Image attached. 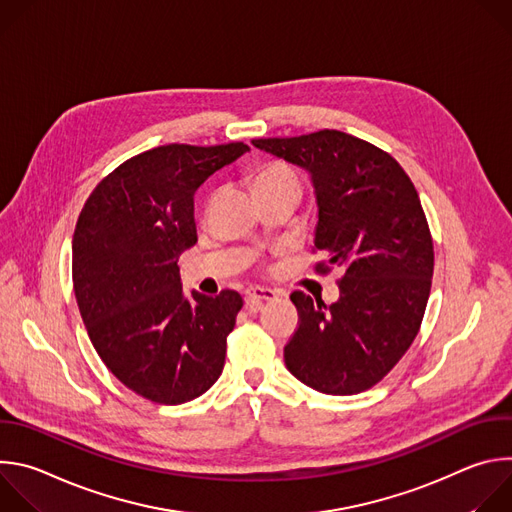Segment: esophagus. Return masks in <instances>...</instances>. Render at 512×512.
Instances as JSON below:
<instances>
[{
	"label": "esophagus",
	"mask_w": 512,
	"mask_h": 512,
	"mask_svg": "<svg viewBox=\"0 0 512 512\" xmlns=\"http://www.w3.org/2000/svg\"><path fill=\"white\" fill-rule=\"evenodd\" d=\"M277 298L275 289H267V287H249L245 291V308L247 312H259L263 308L265 302H271Z\"/></svg>",
	"instance_id": "obj_1"
}]
</instances>
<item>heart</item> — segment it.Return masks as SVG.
I'll use <instances>...</instances> for the list:
<instances>
[{"label":"heart","instance_id":"obj_1","mask_svg":"<svg viewBox=\"0 0 512 512\" xmlns=\"http://www.w3.org/2000/svg\"><path fill=\"white\" fill-rule=\"evenodd\" d=\"M253 184L259 192H265L269 188H277V186H285V184L300 186V176L294 168L283 164V162H267L255 170Z\"/></svg>","mask_w":512,"mask_h":512}]
</instances>
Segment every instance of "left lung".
<instances>
[{
  "instance_id": "left-lung-1",
  "label": "left lung",
  "mask_w": 512,
  "mask_h": 512,
  "mask_svg": "<svg viewBox=\"0 0 512 512\" xmlns=\"http://www.w3.org/2000/svg\"><path fill=\"white\" fill-rule=\"evenodd\" d=\"M312 174L318 200V273L340 269L326 306L294 291L298 330L283 348L287 371L326 395L375 387L415 340L433 275V239L419 194L399 162L338 129L253 139Z\"/></svg>"
}]
</instances>
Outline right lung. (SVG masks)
I'll return each instance as SVG.
<instances>
[{
  "label": "right lung",
  "mask_w": 512,
  "mask_h": 512,
  "mask_svg": "<svg viewBox=\"0 0 512 512\" xmlns=\"http://www.w3.org/2000/svg\"><path fill=\"white\" fill-rule=\"evenodd\" d=\"M249 150L168 143L137 154L87 198L72 237V285L105 367L160 405L200 397L221 377L243 298H186L178 257L196 245L194 192Z\"/></svg>",
  "instance_id": "obj_1"
}]
</instances>
